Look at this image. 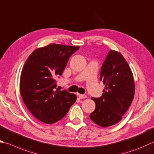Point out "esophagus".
<instances>
[{"mask_svg":"<svg viewBox=\"0 0 154 154\" xmlns=\"http://www.w3.org/2000/svg\"><path fill=\"white\" fill-rule=\"evenodd\" d=\"M77 96L79 97L80 99H84L86 97V96L85 94H77Z\"/></svg>","mask_w":154,"mask_h":154,"instance_id":"34e87169","label":"esophagus"}]
</instances>
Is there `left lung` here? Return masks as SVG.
Masks as SVG:
<instances>
[{"label": "left lung", "instance_id": "obj_1", "mask_svg": "<svg viewBox=\"0 0 154 154\" xmlns=\"http://www.w3.org/2000/svg\"><path fill=\"white\" fill-rule=\"evenodd\" d=\"M100 80L105 84V89L99 98L91 97L96 108L89 118L96 125L106 127L119 122L129 108L135 95V83L125 58L112 50L102 64Z\"/></svg>", "mask_w": 154, "mask_h": 154}]
</instances>
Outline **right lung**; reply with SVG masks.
Returning <instances> with one entry per match:
<instances>
[{
    "mask_svg": "<svg viewBox=\"0 0 154 154\" xmlns=\"http://www.w3.org/2000/svg\"><path fill=\"white\" fill-rule=\"evenodd\" d=\"M79 46L52 44L35 50L27 58L20 78V93L29 111L39 121H60L77 96L57 89L56 78L62 75L70 57Z\"/></svg>",
    "mask_w": 154,
    "mask_h": 154,
    "instance_id": "1",
    "label": "right lung"
}]
</instances>
